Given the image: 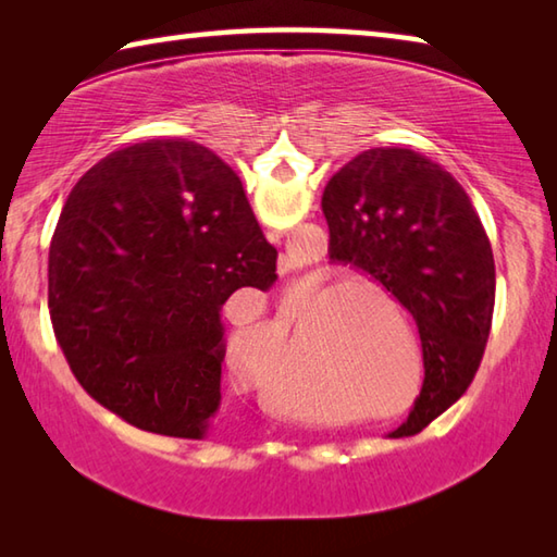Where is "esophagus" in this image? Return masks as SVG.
<instances>
[{"mask_svg":"<svg viewBox=\"0 0 557 557\" xmlns=\"http://www.w3.org/2000/svg\"><path fill=\"white\" fill-rule=\"evenodd\" d=\"M292 260L287 258V256H280V262H277V270H280V275H287V272H292Z\"/></svg>","mask_w":557,"mask_h":557,"instance_id":"34e87169","label":"esophagus"}]
</instances>
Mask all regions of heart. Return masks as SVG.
<instances>
[{
	"mask_svg": "<svg viewBox=\"0 0 557 557\" xmlns=\"http://www.w3.org/2000/svg\"><path fill=\"white\" fill-rule=\"evenodd\" d=\"M351 289H356V282L334 287L326 297H307L287 336L262 351V356H252L250 344L240 346V373L245 379L250 375V385L270 410L295 420H317L332 408L336 371L317 317L326 307V324H332L338 314V301ZM342 379L348 388L361 391L366 400L393 403L408 391L410 371L405 363L395 361L391 348L371 338L358 351L344 354Z\"/></svg>",
	"mask_w": 557,
	"mask_h": 557,
	"instance_id": "b5f03b06",
	"label": "heart"
}]
</instances>
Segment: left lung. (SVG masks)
Masks as SVG:
<instances>
[{
	"label": "left lung",
	"instance_id": "obj_1",
	"mask_svg": "<svg viewBox=\"0 0 557 557\" xmlns=\"http://www.w3.org/2000/svg\"><path fill=\"white\" fill-rule=\"evenodd\" d=\"M329 260L371 275L412 314L422 342L420 398L391 437H410L474 381L492 332L496 268L465 188L412 149H366L326 184Z\"/></svg>",
	"mask_w": 557,
	"mask_h": 557
}]
</instances>
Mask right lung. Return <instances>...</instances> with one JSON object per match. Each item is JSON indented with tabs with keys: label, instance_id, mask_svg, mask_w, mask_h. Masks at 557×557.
<instances>
[{
	"label": "right lung",
	"instance_id": "1",
	"mask_svg": "<svg viewBox=\"0 0 557 557\" xmlns=\"http://www.w3.org/2000/svg\"><path fill=\"white\" fill-rule=\"evenodd\" d=\"M277 250L209 147L147 139L88 169L49 250L55 342L75 381L129 425L201 440L221 405V307L268 292Z\"/></svg>",
	"mask_w": 557,
	"mask_h": 557
}]
</instances>
